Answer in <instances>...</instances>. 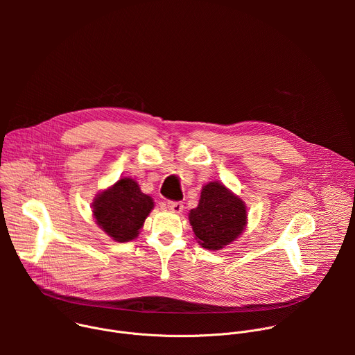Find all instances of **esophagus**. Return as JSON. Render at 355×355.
Returning a JSON list of instances; mask_svg holds the SVG:
<instances>
[{"mask_svg":"<svg viewBox=\"0 0 355 355\" xmlns=\"http://www.w3.org/2000/svg\"><path fill=\"white\" fill-rule=\"evenodd\" d=\"M167 208H168V211H171L174 214H181L182 209H184V205H182V202H180V200H168Z\"/></svg>","mask_w":355,"mask_h":355,"instance_id":"34e87169","label":"esophagus"}]
</instances>
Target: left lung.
Returning a JSON list of instances; mask_svg holds the SVG:
<instances>
[{
  "label": "left lung",
  "mask_w": 355,
  "mask_h": 355,
  "mask_svg": "<svg viewBox=\"0 0 355 355\" xmlns=\"http://www.w3.org/2000/svg\"><path fill=\"white\" fill-rule=\"evenodd\" d=\"M245 207L225 185L209 182L202 188L199 204L189 212V223L208 250H219L232 243L245 226Z\"/></svg>",
  "instance_id": "obj_1"
}]
</instances>
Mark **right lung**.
I'll use <instances>...</instances> for the list:
<instances>
[{"mask_svg":"<svg viewBox=\"0 0 355 355\" xmlns=\"http://www.w3.org/2000/svg\"><path fill=\"white\" fill-rule=\"evenodd\" d=\"M92 207L96 223L114 240L123 243L139 234L155 202L140 191L136 181L122 178L112 188L99 193Z\"/></svg>","mask_w":355,"mask_h":355,"instance_id":"right-lung-1","label":"right lung"}]
</instances>
